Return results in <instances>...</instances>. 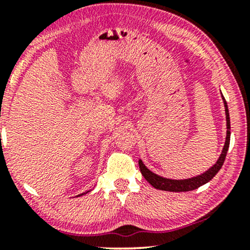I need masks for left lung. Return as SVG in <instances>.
I'll return each instance as SVG.
<instances>
[{"mask_svg":"<svg viewBox=\"0 0 250 250\" xmlns=\"http://www.w3.org/2000/svg\"><path fill=\"white\" fill-rule=\"evenodd\" d=\"M223 101H224V107H225V115H227V126H228V131H227V140H225V145L223 148V151H222L220 158L216 162V164L213 167H210L209 169L207 170L206 173L201 174L199 176L192 177V179H188V180H170V179H165V177L158 176L156 175L155 173L150 172V170L146 168V167L143 165V163L141 160H139V166H140V170H141L142 175L145 176V179L148 181V182L151 184L153 188L158 190H164V191H170V192H184V191H191L194 189H198V188L204 186L207 182L213 179V177L216 175L218 173V170L222 168L223 166L225 157H227L228 153V149L229 146H230V115H229V109H228V104L227 101L223 97Z\"/></svg>","mask_w":250,"mask_h":250,"instance_id":"left-lung-1","label":"left lung"}]
</instances>
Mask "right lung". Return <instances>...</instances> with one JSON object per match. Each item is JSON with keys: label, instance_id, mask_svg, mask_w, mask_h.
<instances>
[{"label": "right lung", "instance_id": "1", "mask_svg": "<svg viewBox=\"0 0 250 250\" xmlns=\"http://www.w3.org/2000/svg\"><path fill=\"white\" fill-rule=\"evenodd\" d=\"M82 194H83V193H82Z\"/></svg>", "mask_w": 250, "mask_h": 250}]
</instances>
